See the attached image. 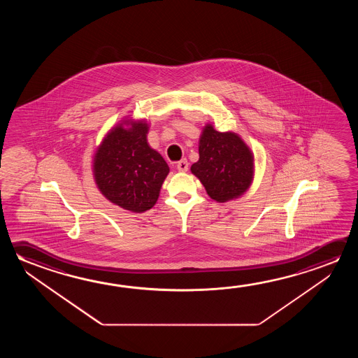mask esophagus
<instances>
[{
	"instance_id": "obj_1",
	"label": "esophagus",
	"mask_w": 358,
	"mask_h": 358,
	"mask_svg": "<svg viewBox=\"0 0 358 358\" xmlns=\"http://www.w3.org/2000/svg\"><path fill=\"white\" fill-rule=\"evenodd\" d=\"M177 170L180 171V172H187L188 171V162L187 159H183L180 161V162H177Z\"/></svg>"
}]
</instances>
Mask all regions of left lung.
I'll return each mask as SVG.
<instances>
[{
    "label": "left lung",
    "mask_w": 358,
    "mask_h": 358,
    "mask_svg": "<svg viewBox=\"0 0 358 358\" xmlns=\"http://www.w3.org/2000/svg\"><path fill=\"white\" fill-rule=\"evenodd\" d=\"M199 153L191 172L212 199L229 202L240 199L251 187L255 156L238 134L218 132L212 123H207L199 136Z\"/></svg>",
    "instance_id": "obj_1"
}]
</instances>
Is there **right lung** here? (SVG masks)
Segmentation results:
<instances>
[{
  "instance_id": "add662e5",
  "label": "right lung",
  "mask_w": 358,
  "mask_h": 358,
  "mask_svg": "<svg viewBox=\"0 0 358 358\" xmlns=\"http://www.w3.org/2000/svg\"><path fill=\"white\" fill-rule=\"evenodd\" d=\"M150 123L127 116L108 129L92 159L101 194L123 210L142 213L156 205L170 172L169 164L148 145Z\"/></svg>"
}]
</instances>
